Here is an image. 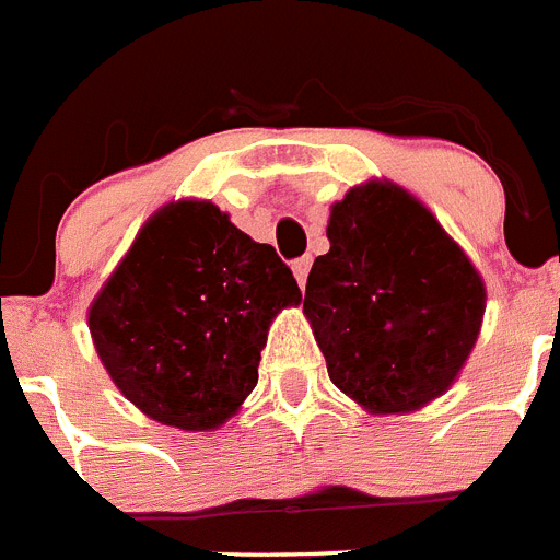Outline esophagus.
Segmentation results:
<instances>
[{"mask_svg": "<svg viewBox=\"0 0 560 560\" xmlns=\"http://www.w3.org/2000/svg\"><path fill=\"white\" fill-rule=\"evenodd\" d=\"M291 271H294L300 289H305V280H308V271H311V257H296L294 264H291Z\"/></svg>", "mask_w": 560, "mask_h": 560, "instance_id": "esophagus-1", "label": "esophagus"}]
</instances>
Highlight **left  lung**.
Segmentation results:
<instances>
[{
    "label": "left lung",
    "mask_w": 560,
    "mask_h": 560,
    "mask_svg": "<svg viewBox=\"0 0 560 560\" xmlns=\"http://www.w3.org/2000/svg\"><path fill=\"white\" fill-rule=\"evenodd\" d=\"M328 241L303 314L330 381L370 415L418 412L477 345L482 275L432 210L387 179L361 182L330 207Z\"/></svg>",
    "instance_id": "1"
}]
</instances>
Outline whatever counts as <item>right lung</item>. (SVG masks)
Returning <instances> with one entry per match:
<instances>
[{
	"instance_id": "add662e5",
	"label": "right lung",
	"mask_w": 560,
	"mask_h": 560,
	"mask_svg": "<svg viewBox=\"0 0 560 560\" xmlns=\"http://www.w3.org/2000/svg\"><path fill=\"white\" fill-rule=\"evenodd\" d=\"M303 303L289 266L212 201L160 207L89 305L114 387L162 427L215 432L257 384L269 325Z\"/></svg>"
}]
</instances>
